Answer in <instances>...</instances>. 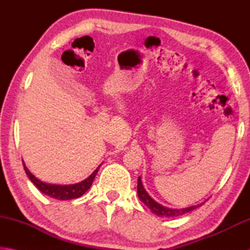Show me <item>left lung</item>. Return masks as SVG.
<instances>
[{"mask_svg": "<svg viewBox=\"0 0 250 250\" xmlns=\"http://www.w3.org/2000/svg\"><path fill=\"white\" fill-rule=\"evenodd\" d=\"M138 196H139V200L143 202V204H146V206L149 207L152 213L158 215V216H160V217L180 216V215L188 213V211L195 209V208H197V207H200L202 205V204L201 205H195V206L186 207V208H180V209L168 208V207L161 205V204H159L158 202H155L153 198H152L149 195V194L146 193V191L142 185L140 176L138 177Z\"/></svg>", "mask_w": 250, "mask_h": 250, "instance_id": "left-lung-1", "label": "left lung"}]
</instances>
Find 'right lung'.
<instances>
[{"mask_svg": "<svg viewBox=\"0 0 250 250\" xmlns=\"http://www.w3.org/2000/svg\"><path fill=\"white\" fill-rule=\"evenodd\" d=\"M23 166H24V170L28 176V179L33 182V184L35 185L42 193H44L46 195H48L53 198H56V200H61V201L74 200V198H77L83 195V194L89 189L92 182H94L97 172H98L100 167H97L90 176H88L86 180L79 182V183L70 184V185H56V184L44 183V182L36 179V177L28 171V168L25 167L24 162H23Z\"/></svg>", "mask_w": 250, "mask_h": 250, "instance_id": "1", "label": "right lung"}]
</instances>
